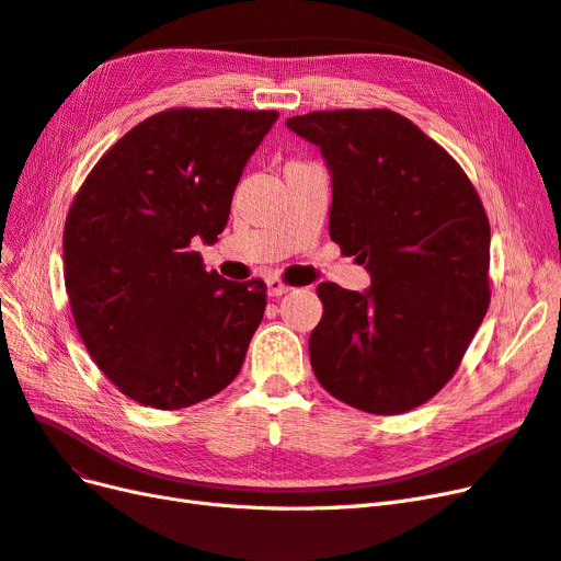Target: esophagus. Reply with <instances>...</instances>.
I'll return each mask as SVG.
<instances>
[{
    "label": "esophagus",
    "mask_w": 561,
    "mask_h": 561,
    "mask_svg": "<svg viewBox=\"0 0 561 561\" xmlns=\"http://www.w3.org/2000/svg\"><path fill=\"white\" fill-rule=\"evenodd\" d=\"M266 287H268V295L271 297H280L285 293H290V285H287L283 278L278 276H268L266 278Z\"/></svg>",
    "instance_id": "34e87169"
}]
</instances>
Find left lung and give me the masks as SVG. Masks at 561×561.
<instances>
[{
	"label": "left lung",
	"instance_id": "left-lung-1",
	"mask_svg": "<svg viewBox=\"0 0 561 561\" xmlns=\"http://www.w3.org/2000/svg\"><path fill=\"white\" fill-rule=\"evenodd\" d=\"M287 128L320 147L332 173L330 239L371 274L367 293L318 285L311 367L355 410L410 412L454 377L489 309L480 194L398 112H309Z\"/></svg>",
	"mask_w": 561,
	"mask_h": 561
}]
</instances>
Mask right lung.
Wrapping results in <instances>:
<instances>
[{"instance_id":"obj_1","label":"right lung","mask_w":561,"mask_h":561,"mask_svg":"<svg viewBox=\"0 0 561 561\" xmlns=\"http://www.w3.org/2000/svg\"><path fill=\"white\" fill-rule=\"evenodd\" d=\"M276 110L171 107L133 126L65 219V290L98 369L130 400L182 410L239 375L266 309L260 278L206 271L243 168Z\"/></svg>"}]
</instances>
